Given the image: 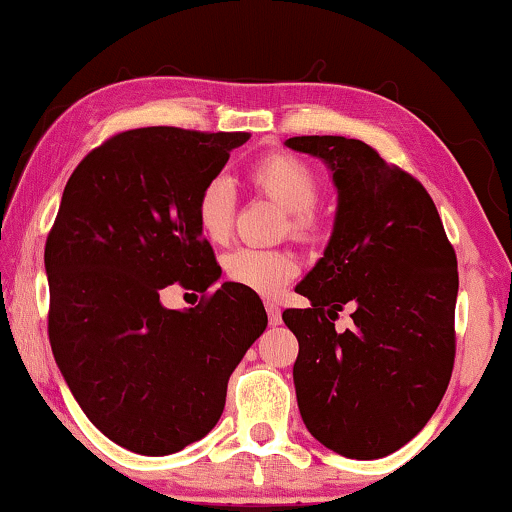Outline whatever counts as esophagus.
Wrapping results in <instances>:
<instances>
[{"label":"esophagus","mask_w":512,"mask_h":512,"mask_svg":"<svg viewBox=\"0 0 512 512\" xmlns=\"http://www.w3.org/2000/svg\"><path fill=\"white\" fill-rule=\"evenodd\" d=\"M265 312H268V321H270L272 326L282 324V310H279V305L265 303Z\"/></svg>","instance_id":"obj_1"}]
</instances>
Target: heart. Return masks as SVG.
I'll list each match as a JSON object with an SVG mask.
<instances>
[{
    "instance_id": "obj_1",
    "label": "heart",
    "mask_w": 512,
    "mask_h": 512,
    "mask_svg": "<svg viewBox=\"0 0 512 512\" xmlns=\"http://www.w3.org/2000/svg\"><path fill=\"white\" fill-rule=\"evenodd\" d=\"M249 184L263 198L286 212L284 233L296 240H312L319 233V216L314 212L321 198L319 174L305 160L291 153H270L249 167ZM235 195L228 179L214 177L200 188L195 198V221L200 233L212 244L228 242L233 233ZM228 282L261 296H277L298 272L296 258L286 251L237 249L223 261Z\"/></svg>"
}]
</instances>
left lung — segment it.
Returning a JSON list of instances; mask_svg holds the SVG:
<instances>
[{
	"instance_id": "obj_1",
	"label": "left lung",
	"mask_w": 512,
	"mask_h": 512,
	"mask_svg": "<svg viewBox=\"0 0 512 512\" xmlns=\"http://www.w3.org/2000/svg\"><path fill=\"white\" fill-rule=\"evenodd\" d=\"M331 167L338 209L319 263L284 310L298 338L293 384L307 431L349 459H380L417 436L454 366L459 272L431 195L359 139L291 137ZM354 304L355 326L334 319Z\"/></svg>"
}]
</instances>
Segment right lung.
Listing matches in <instances>:
<instances>
[{"instance_id": "add662e5", "label": "right lung", "mask_w": 512, "mask_h": 512, "mask_svg": "<svg viewBox=\"0 0 512 512\" xmlns=\"http://www.w3.org/2000/svg\"><path fill=\"white\" fill-rule=\"evenodd\" d=\"M249 132H118L69 177L44 263L48 340L76 403L125 450L163 457L207 436L228 377L268 326L258 293L223 282L188 310L163 289L205 293L221 268L195 198Z\"/></svg>"}]
</instances>
